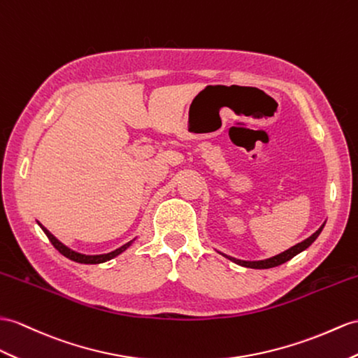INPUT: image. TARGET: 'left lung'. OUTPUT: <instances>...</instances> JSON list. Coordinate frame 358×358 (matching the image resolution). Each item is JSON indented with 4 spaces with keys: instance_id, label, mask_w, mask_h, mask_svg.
I'll return each mask as SVG.
<instances>
[{
    "instance_id": "1",
    "label": "left lung",
    "mask_w": 358,
    "mask_h": 358,
    "mask_svg": "<svg viewBox=\"0 0 358 358\" xmlns=\"http://www.w3.org/2000/svg\"><path fill=\"white\" fill-rule=\"evenodd\" d=\"M324 226H325V223L322 224L320 228H319L315 234L310 235L308 238H305L303 241L298 243V245H294L293 248L287 249V250L281 252V254H278V255H275V257H272V258H267V259H259V261H245V259H237V258L228 257V255L222 254V252H220V254H222L223 257L228 258V259L234 261L235 264L243 266V267H249V268H272V267H276V266H281V264L287 263V261L292 259L293 257H296L298 254H301V252H303V250L307 249V248H310V246L313 245V243H315V240H316V238L319 237V235H320L322 229H324Z\"/></svg>"
}]
</instances>
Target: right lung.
Instances as JSON below:
<instances>
[{"mask_svg":"<svg viewBox=\"0 0 358 358\" xmlns=\"http://www.w3.org/2000/svg\"><path fill=\"white\" fill-rule=\"evenodd\" d=\"M41 228H42V231L45 232V235L48 237V240L51 241V245H53L60 254H62L64 257H66V258H69V259H73V261H76V263H80V264H100V263H106V261H109V259H112V258H115V257H118L120 254H123V252L127 249V248H130L132 246V243L135 241V238L132 240V241H129V243H126V245H123L121 248H118V249H115V250H112V252H109V254H101V255H85V254H80V252H76V250H73V249H69V248H66L64 243H60L53 234H51L47 228H43V226L41 224V223H38Z\"/></svg>","mask_w":358,"mask_h":358,"instance_id":"1","label":"right lung"}]
</instances>
